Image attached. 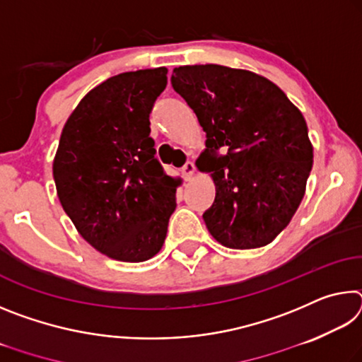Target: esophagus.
I'll return each mask as SVG.
<instances>
[{"mask_svg":"<svg viewBox=\"0 0 362 362\" xmlns=\"http://www.w3.org/2000/svg\"><path fill=\"white\" fill-rule=\"evenodd\" d=\"M194 170H196V168H194V164L192 163V161H188L185 166L182 168V175L185 177V180H189L193 177V174H194Z\"/></svg>","mask_w":362,"mask_h":362,"instance_id":"obj_1","label":"esophagus"}]
</instances>
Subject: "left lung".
Returning a JSON list of instances; mask_svg holds the SVG:
<instances>
[{
	"label": "left lung",
	"mask_w": 362,
	"mask_h": 362,
	"mask_svg": "<svg viewBox=\"0 0 362 362\" xmlns=\"http://www.w3.org/2000/svg\"><path fill=\"white\" fill-rule=\"evenodd\" d=\"M170 83L206 132L198 163L216 185L203 214L207 230L230 249L267 246L289 225L313 166L302 112L249 70L185 65L174 69ZM222 146L229 153L217 157Z\"/></svg>",
	"instance_id": "obj_1"
}]
</instances>
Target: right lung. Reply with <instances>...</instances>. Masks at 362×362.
<instances>
[{
    "instance_id": "1",
    "label": "right lung",
    "mask_w": 362,
    "mask_h": 362,
    "mask_svg": "<svg viewBox=\"0 0 362 362\" xmlns=\"http://www.w3.org/2000/svg\"><path fill=\"white\" fill-rule=\"evenodd\" d=\"M168 69L126 71L86 94L66 119L52 163L57 196L90 246L119 262L161 250L179 179L164 173L150 137Z\"/></svg>"
}]
</instances>
